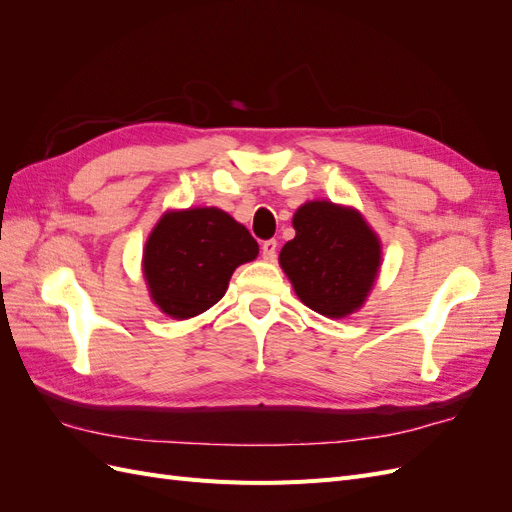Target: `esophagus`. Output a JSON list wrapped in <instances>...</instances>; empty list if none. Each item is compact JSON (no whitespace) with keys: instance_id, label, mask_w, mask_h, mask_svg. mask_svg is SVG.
Masks as SVG:
<instances>
[{"instance_id":"34e87169","label":"esophagus","mask_w":512,"mask_h":512,"mask_svg":"<svg viewBox=\"0 0 512 512\" xmlns=\"http://www.w3.org/2000/svg\"><path fill=\"white\" fill-rule=\"evenodd\" d=\"M275 254H277V241L275 239L262 241V256H265L267 260H273Z\"/></svg>"}]
</instances>
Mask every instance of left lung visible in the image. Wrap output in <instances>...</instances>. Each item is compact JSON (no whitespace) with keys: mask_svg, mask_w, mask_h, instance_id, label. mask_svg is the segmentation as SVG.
<instances>
[{"mask_svg":"<svg viewBox=\"0 0 512 512\" xmlns=\"http://www.w3.org/2000/svg\"><path fill=\"white\" fill-rule=\"evenodd\" d=\"M297 237L280 265L299 299L327 318L359 309L380 267V241L354 209L327 200L305 203L292 218Z\"/></svg>","mask_w":512,"mask_h":512,"instance_id":"8db88e82","label":"left lung"}]
</instances>
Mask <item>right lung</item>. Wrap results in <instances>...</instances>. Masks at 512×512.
Here are the masks:
<instances>
[{
	"label": "right lung",
	"instance_id": "add662e5",
	"mask_svg": "<svg viewBox=\"0 0 512 512\" xmlns=\"http://www.w3.org/2000/svg\"><path fill=\"white\" fill-rule=\"evenodd\" d=\"M258 256L250 230L228 213L203 207L166 213L143 254L151 299L173 318H194L218 303L232 271Z\"/></svg>",
	"mask_w": 512,
	"mask_h": 512
}]
</instances>
